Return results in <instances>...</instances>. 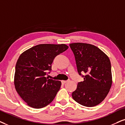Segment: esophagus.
<instances>
[{
	"label": "esophagus",
	"instance_id": "esophagus-1",
	"mask_svg": "<svg viewBox=\"0 0 125 125\" xmlns=\"http://www.w3.org/2000/svg\"><path fill=\"white\" fill-rule=\"evenodd\" d=\"M68 81H69V80H66V81H62L61 82H62V84H64V83H67Z\"/></svg>",
	"mask_w": 125,
	"mask_h": 125
}]
</instances>
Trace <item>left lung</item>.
Returning a JSON list of instances; mask_svg holds the SVG:
<instances>
[{"label": "left lung", "mask_w": 125, "mask_h": 125, "mask_svg": "<svg viewBox=\"0 0 125 125\" xmlns=\"http://www.w3.org/2000/svg\"><path fill=\"white\" fill-rule=\"evenodd\" d=\"M75 56L78 74L83 78L72 93L75 102L85 107H94L103 101L112 85L111 62L98 47L82 42L70 44ZM85 73L84 76L82 74Z\"/></svg>", "instance_id": "8db88e82"}]
</instances>
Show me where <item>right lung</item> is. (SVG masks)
<instances>
[{"label":"right lung","mask_w":125,"mask_h":125,"mask_svg":"<svg viewBox=\"0 0 125 125\" xmlns=\"http://www.w3.org/2000/svg\"><path fill=\"white\" fill-rule=\"evenodd\" d=\"M68 48L64 44H39L20 56L15 66L14 85L19 95L30 107L42 108L54 99L61 82L45 76L51 72L55 58Z\"/></svg>","instance_id":"1"}]
</instances>
